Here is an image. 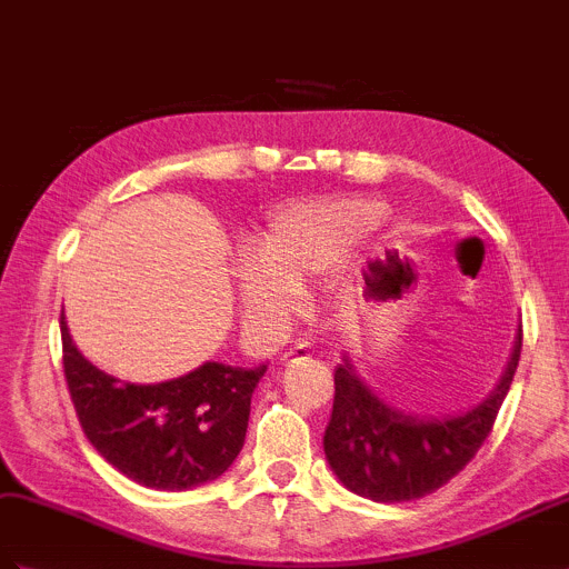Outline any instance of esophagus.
Segmentation results:
<instances>
[{"instance_id":"obj_1","label":"esophagus","mask_w":569,"mask_h":569,"mask_svg":"<svg viewBox=\"0 0 569 569\" xmlns=\"http://www.w3.org/2000/svg\"><path fill=\"white\" fill-rule=\"evenodd\" d=\"M309 355V345H303V342H297L295 348H289L284 355H282V359L287 362V359H295V357H307Z\"/></svg>"}]
</instances>
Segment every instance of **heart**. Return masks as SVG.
<instances>
[{
	"label": "heart",
	"instance_id": "1",
	"mask_svg": "<svg viewBox=\"0 0 569 569\" xmlns=\"http://www.w3.org/2000/svg\"><path fill=\"white\" fill-rule=\"evenodd\" d=\"M383 217V207L365 198L295 207L272 219L256 251V270L239 277L241 307L258 328L280 323L289 299L307 297L326 274Z\"/></svg>",
	"mask_w": 569,
	"mask_h": 569
}]
</instances>
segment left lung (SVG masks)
<instances>
[{
  "instance_id": "obj_1",
  "label": "left lung",
  "mask_w": 569,
  "mask_h": 569,
  "mask_svg": "<svg viewBox=\"0 0 569 569\" xmlns=\"http://www.w3.org/2000/svg\"><path fill=\"white\" fill-rule=\"evenodd\" d=\"M521 357V328L490 396L459 415L420 418L386 403L345 355L323 449L345 488L373 502H410L439 490L473 459L492 432Z\"/></svg>"
}]
</instances>
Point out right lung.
<instances>
[{"label": "right lung", "mask_w": 569, "mask_h": 569, "mask_svg": "<svg viewBox=\"0 0 569 569\" xmlns=\"http://www.w3.org/2000/svg\"><path fill=\"white\" fill-rule=\"evenodd\" d=\"M69 396L87 439L122 476L151 490H192L219 478L243 449L251 396L268 365L204 362L161 383L96 369L60 316Z\"/></svg>", "instance_id": "add662e5"}]
</instances>
